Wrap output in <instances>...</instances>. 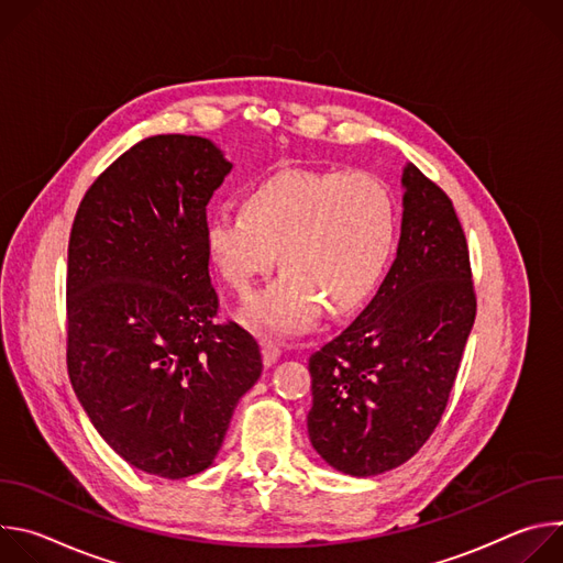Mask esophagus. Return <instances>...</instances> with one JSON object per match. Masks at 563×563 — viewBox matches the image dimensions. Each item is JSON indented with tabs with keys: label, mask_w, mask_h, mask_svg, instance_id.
<instances>
[{
	"label": "esophagus",
	"mask_w": 563,
	"mask_h": 563,
	"mask_svg": "<svg viewBox=\"0 0 563 563\" xmlns=\"http://www.w3.org/2000/svg\"><path fill=\"white\" fill-rule=\"evenodd\" d=\"M280 358V345L274 341H263V361L267 367H272Z\"/></svg>",
	"instance_id": "esophagus-1"
}]
</instances>
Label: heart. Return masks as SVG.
<instances>
[{"instance_id":"1","label":"heart","mask_w":563,"mask_h":563,"mask_svg":"<svg viewBox=\"0 0 563 563\" xmlns=\"http://www.w3.org/2000/svg\"><path fill=\"white\" fill-rule=\"evenodd\" d=\"M398 231L391 189L365 172L285 169L258 183L245 211L207 222V247L224 283L247 296L276 254L285 272L245 311L267 334L307 330L320 305L332 313L358 307L383 280Z\"/></svg>"}]
</instances>
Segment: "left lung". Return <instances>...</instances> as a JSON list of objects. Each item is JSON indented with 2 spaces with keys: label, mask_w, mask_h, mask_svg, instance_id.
Instances as JSON below:
<instances>
[{
  "label": "left lung",
  "mask_w": 563,
  "mask_h": 563,
  "mask_svg": "<svg viewBox=\"0 0 563 563\" xmlns=\"http://www.w3.org/2000/svg\"><path fill=\"white\" fill-rule=\"evenodd\" d=\"M396 258L369 305L309 356V441L332 467L374 476L410 461L439 426L467 343L476 294L448 194L404 172Z\"/></svg>",
  "instance_id": "8db88e82"
}]
</instances>
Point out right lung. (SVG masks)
Returning <instances> with one entry per match:
<instances>
[{"label":"right lung","instance_id":"right-lung-1","mask_svg":"<svg viewBox=\"0 0 563 563\" xmlns=\"http://www.w3.org/2000/svg\"><path fill=\"white\" fill-rule=\"evenodd\" d=\"M231 165L198 135H153L89 187L68 238L66 365L79 404L133 467H209L263 372L256 339L218 323L207 205Z\"/></svg>","mask_w":563,"mask_h":563}]
</instances>
